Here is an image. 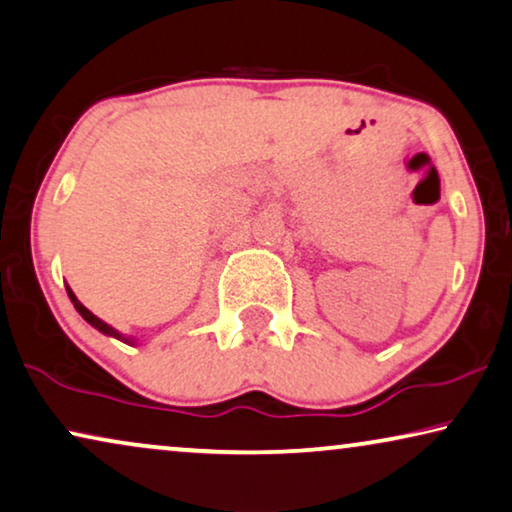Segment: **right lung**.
I'll return each instance as SVG.
<instances>
[{"instance_id": "right-lung-1", "label": "right lung", "mask_w": 512, "mask_h": 512, "mask_svg": "<svg viewBox=\"0 0 512 512\" xmlns=\"http://www.w3.org/2000/svg\"><path fill=\"white\" fill-rule=\"evenodd\" d=\"M67 294H69L71 304H74V308H76V311H78V313H81V318H83L85 322H88V325H92V327H95V329H99V331H102V334H106V336L120 338V341H125V343H129V341H132V343H134V338H125V336H122V334H120V331H115V329H113L111 325H106V322H104V320H99L95 313H90V311H88V308H85V306L81 304V301H78V299H76V294H74V292H71V287H67Z\"/></svg>"}]
</instances>
